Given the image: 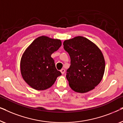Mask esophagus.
Returning <instances> with one entry per match:
<instances>
[{
    "label": "esophagus",
    "instance_id": "esophagus-1",
    "mask_svg": "<svg viewBox=\"0 0 123 123\" xmlns=\"http://www.w3.org/2000/svg\"><path fill=\"white\" fill-rule=\"evenodd\" d=\"M60 72H61L62 74H64V73H65V69H62L60 70Z\"/></svg>",
    "mask_w": 123,
    "mask_h": 123
}]
</instances>
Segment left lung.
<instances>
[{"label": "left lung", "instance_id": "8db88e82", "mask_svg": "<svg viewBox=\"0 0 123 123\" xmlns=\"http://www.w3.org/2000/svg\"><path fill=\"white\" fill-rule=\"evenodd\" d=\"M63 45L70 58V66L66 74L70 88L79 93L93 90L105 72V59L101 50L82 36L65 40Z\"/></svg>", "mask_w": 123, "mask_h": 123}]
</instances>
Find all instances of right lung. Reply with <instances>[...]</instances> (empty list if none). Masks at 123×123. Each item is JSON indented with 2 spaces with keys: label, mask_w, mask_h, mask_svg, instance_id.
Returning <instances> with one entry per match:
<instances>
[{
  "label": "right lung",
  "mask_w": 123,
  "mask_h": 123,
  "mask_svg": "<svg viewBox=\"0 0 123 123\" xmlns=\"http://www.w3.org/2000/svg\"><path fill=\"white\" fill-rule=\"evenodd\" d=\"M60 40L42 36L26 49L21 59L20 68L25 82L36 90H46L62 75L51 55L61 46Z\"/></svg>",
  "instance_id": "right-lung-1"
}]
</instances>
